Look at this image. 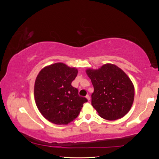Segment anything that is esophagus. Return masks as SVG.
I'll return each mask as SVG.
<instances>
[{"instance_id": "obj_1", "label": "esophagus", "mask_w": 159, "mask_h": 159, "mask_svg": "<svg viewBox=\"0 0 159 159\" xmlns=\"http://www.w3.org/2000/svg\"><path fill=\"white\" fill-rule=\"evenodd\" d=\"M85 98H87V99H88V101H89V100H90V97H89V95H86V96H85Z\"/></svg>"}]
</instances>
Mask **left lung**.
Listing matches in <instances>:
<instances>
[{"instance_id":"8db88e82","label":"left lung","mask_w":159,"mask_h":159,"mask_svg":"<svg viewBox=\"0 0 159 159\" xmlns=\"http://www.w3.org/2000/svg\"><path fill=\"white\" fill-rule=\"evenodd\" d=\"M94 91L91 105L102 118L116 120L131 109L134 95V86L125 72L117 66L107 64L98 70H86Z\"/></svg>"}]
</instances>
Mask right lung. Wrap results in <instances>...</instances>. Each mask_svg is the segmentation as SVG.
Instances as JSON below:
<instances>
[{
    "label": "right lung",
    "mask_w": 159,
    "mask_h": 159,
    "mask_svg": "<svg viewBox=\"0 0 159 159\" xmlns=\"http://www.w3.org/2000/svg\"><path fill=\"white\" fill-rule=\"evenodd\" d=\"M78 70L63 63H56L43 68L34 84V98L40 112L47 120L57 125H67L78 117L88 102L71 85Z\"/></svg>",
    "instance_id": "1"
}]
</instances>
